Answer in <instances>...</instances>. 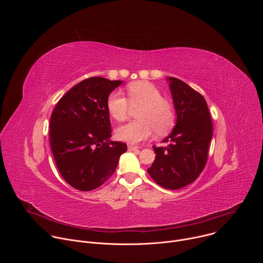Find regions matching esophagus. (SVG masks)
I'll list each match as a JSON object with an SVG mask.
<instances>
[{"label": "esophagus", "instance_id": "34e87169", "mask_svg": "<svg viewBox=\"0 0 263 263\" xmlns=\"http://www.w3.org/2000/svg\"><path fill=\"white\" fill-rule=\"evenodd\" d=\"M137 148H138V146H136V145H133V144H128V149H129V151H136Z\"/></svg>", "mask_w": 263, "mask_h": 263}]
</instances>
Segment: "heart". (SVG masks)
Segmentation results:
<instances>
[{"instance_id":"heart-1","label":"heart","mask_w":263,"mask_h":263,"mask_svg":"<svg viewBox=\"0 0 263 263\" xmlns=\"http://www.w3.org/2000/svg\"><path fill=\"white\" fill-rule=\"evenodd\" d=\"M128 98L121 91L115 90L107 98L109 115L118 122H125L132 107H140L136 118L117 129V137L129 143H138L151 137L154 132L158 135L167 133L175 125L176 114L174 105L162 98L160 90L152 83L137 81L127 86Z\"/></svg>"}]
</instances>
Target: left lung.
I'll return each mask as SVG.
<instances>
[{
	"instance_id": "8db88e82",
	"label": "left lung",
	"mask_w": 263,
	"mask_h": 263,
	"mask_svg": "<svg viewBox=\"0 0 263 263\" xmlns=\"http://www.w3.org/2000/svg\"><path fill=\"white\" fill-rule=\"evenodd\" d=\"M170 88L177 112V124L163 142L156 146L155 160L148 175L167 190H179L194 182L203 172L212 138V122L204 97L182 80L171 77Z\"/></svg>"
}]
</instances>
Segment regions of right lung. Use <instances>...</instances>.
<instances>
[{
    "label": "right lung",
    "instance_id": "right-lung-1",
    "mask_svg": "<svg viewBox=\"0 0 263 263\" xmlns=\"http://www.w3.org/2000/svg\"><path fill=\"white\" fill-rule=\"evenodd\" d=\"M122 81L85 79L56 104L50 120V143L57 168L73 189L89 192L117 170L127 144L109 140L111 124L107 98Z\"/></svg>",
    "mask_w": 263,
    "mask_h": 263
}]
</instances>
